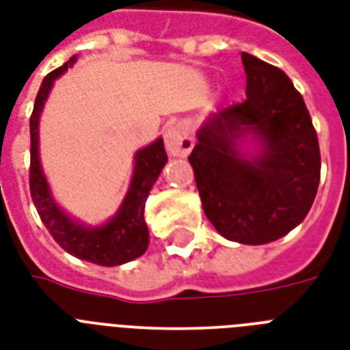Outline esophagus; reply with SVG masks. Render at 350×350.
I'll list each match as a JSON object with an SVG mask.
<instances>
[{
    "mask_svg": "<svg viewBox=\"0 0 350 350\" xmlns=\"http://www.w3.org/2000/svg\"><path fill=\"white\" fill-rule=\"evenodd\" d=\"M165 147L172 156L185 158L194 147V137L185 123H174L165 129Z\"/></svg>",
    "mask_w": 350,
    "mask_h": 350,
    "instance_id": "esophagus-1",
    "label": "esophagus"
}]
</instances>
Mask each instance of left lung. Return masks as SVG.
<instances>
[{
	"label": "left lung",
	"instance_id": "obj_1",
	"mask_svg": "<svg viewBox=\"0 0 350 350\" xmlns=\"http://www.w3.org/2000/svg\"><path fill=\"white\" fill-rule=\"evenodd\" d=\"M247 100L208 116L189 161L208 221L224 238L263 245L305 219L320 185V145L305 101L282 68L241 52ZM258 150L245 154L241 137Z\"/></svg>",
	"mask_w": 350,
	"mask_h": 350
}]
</instances>
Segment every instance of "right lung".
Masks as SVG:
<instances>
[{
	"instance_id": "add662e5",
	"label": "right lung",
	"mask_w": 350,
	"mask_h": 350,
	"mask_svg": "<svg viewBox=\"0 0 350 350\" xmlns=\"http://www.w3.org/2000/svg\"><path fill=\"white\" fill-rule=\"evenodd\" d=\"M76 56H72L65 65H62L51 74H46L41 83L34 101V111L30 116V196L40 214L41 221L46 230L56 239V243L68 254L79 260L90 261L101 267H114L139 258L147 250L148 229L143 218L145 202L154 181L158 180L159 172L167 163L163 139L158 137L148 147L137 150L134 158V174L126 196L105 225L101 227H87L76 219L68 218L62 208L57 207L51 194L45 174L41 170L40 150H38V125L45 105L49 92H51L54 79H57L68 67H72Z\"/></svg>"
}]
</instances>
